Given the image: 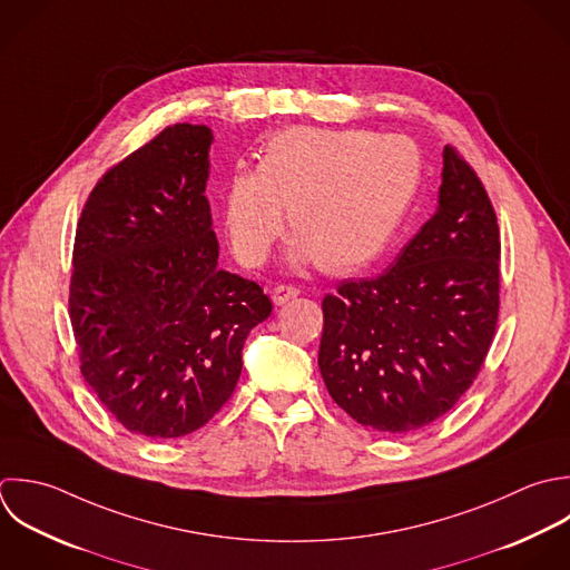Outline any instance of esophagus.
I'll use <instances>...</instances> for the list:
<instances>
[{
    "label": "esophagus",
    "mask_w": 570,
    "mask_h": 570,
    "mask_svg": "<svg viewBox=\"0 0 570 570\" xmlns=\"http://www.w3.org/2000/svg\"><path fill=\"white\" fill-rule=\"evenodd\" d=\"M302 291L297 288V286H293V284H277L275 288H273V302L277 304V306H282V304H286L288 299H293V297H297Z\"/></svg>",
    "instance_id": "esophagus-1"
}]
</instances>
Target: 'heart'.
I'll use <instances>...</instances> for the list:
<instances>
[{"instance_id": "obj_1", "label": "heart", "mask_w": 570, "mask_h": 570, "mask_svg": "<svg viewBox=\"0 0 570 570\" xmlns=\"http://www.w3.org/2000/svg\"><path fill=\"white\" fill-rule=\"evenodd\" d=\"M422 170L420 148L402 135L286 128L266 141L257 170L228 177V244L242 264H264L284 233L286 208L299 257H315L326 271L368 266L409 215Z\"/></svg>"}]
</instances>
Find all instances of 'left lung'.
Returning <instances> with one entry per match:
<instances>
[{"mask_svg":"<svg viewBox=\"0 0 570 570\" xmlns=\"http://www.w3.org/2000/svg\"><path fill=\"white\" fill-rule=\"evenodd\" d=\"M500 253L491 197L449 144L435 215L386 273L342 282L322 302L320 371L335 404L389 435L446 415L493 344Z\"/></svg>","mask_w":570,"mask_h":570,"instance_id":"1","label":"left lung"}]
</instances>
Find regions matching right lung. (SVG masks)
I'll return each instance as SVG.
<instances>
[{"mask_svg":"<svg viewBox=\"0 0 570 570\" xmlns=\"http://www.w3.org/2000/svg\"><path fill=\"white\" fill-rule=\"evenodd\" d=\"M210 141L208 126H166L101 175L75 233L68 315L81 375L144 438L202 429L273 311L259 284L217 268Z\"/></svg>","mask_w":570,"mask_h":570,"instance_id":"right-lung-1","label":"right lung"}]
</instances>
